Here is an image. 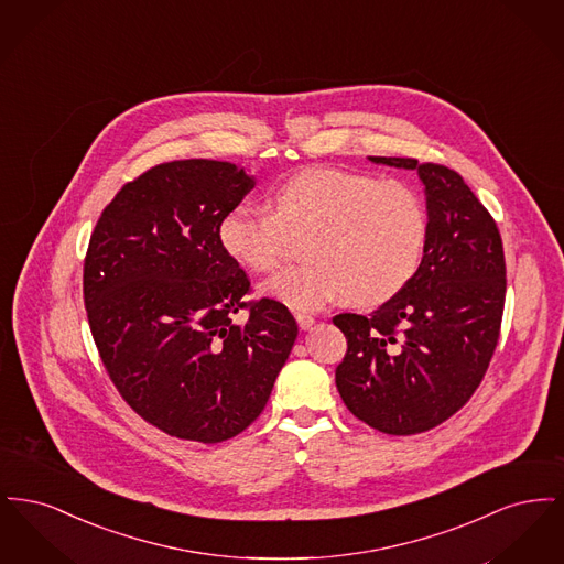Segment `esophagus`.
<instances>
[{
	"instance_id": "obj_1",
	"label": "esophagus",
	"mask_w": 564,
	"mask_h": 564,
	"mask_svg": "<svg viewBox=\"0 0 564 564\" xmlns=\"http://www.w3.org/2000/svg\"><path fill=\"white\" fill-rule=\"evenodd\" d=\"M295 322H297V325H300V329H308V327H313L315 317H311V315H304V313H295Z\"/></svg>"
}]
</instances>
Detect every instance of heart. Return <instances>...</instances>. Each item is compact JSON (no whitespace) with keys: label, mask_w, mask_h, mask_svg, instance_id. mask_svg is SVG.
<instances>
[{"label":"heart","mask_w":564,"mask_h":564,"mask_svg":"<svg viewBox=\"0 0 564 564\" xmlns=\"http://www.w3.org/2000/svg\"><path fill=\"white\" fill-rule=\"evenodd\" d=\"M270 212L237 205L217 237L242 269H274L290 237H303L304 264L260 285L295 311H317L345 297L350 306H378L400 294L419 270L430 235L421 192L403 182L336 166H308L269 194Z\"/></svg>","instance_id":"heart-1"}]
</instances>
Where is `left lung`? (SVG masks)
<instances>
[{
  "label": "left lung",
  "instance_id": "obj_1",
  "mask_svg": "<svg viewBox=\"0 0 564 564\" xmlns=\"http://www.w3.org/2000/svg\"><path fill=\"white\" fill-rule=\"evenodd\" d=\"M370 161L419 173L430 235L419 270L400 294L368 317H334L347 336L336 387L366 425L412 435L451 419L482 382L506 304L503 242L495 219L453 169L416 159Z\"/></svg>",
  "mask_w": 564,
  "mask_h": 564
}]
</instances>
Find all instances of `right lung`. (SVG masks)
<instances>
[{
	"label": "right lung",
	"mask_w": 564,
	"mask_h": 564,
	"mask_svg": "<svg viewBox=\"0 0 564 564\" xmlns=\"http://www.w3.org/2000/svg\"><path fill=\"white\" fill-rule=\"evenodd\" d=\"M253 186L232 162H164L124 184L90 235L84 304L101 361L122 400L180 440L247 430L297 336L285 304L242 300L249 279L217 237Z\"/></svg>",
	"instance_id": "obj_1"
}]
</instances>
